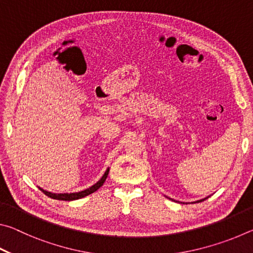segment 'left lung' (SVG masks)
I'll list each match as a JSON object with an SVG mask.
<instances>
[{"instance_id": "1", "label": "left lung", "mask_w": 253, "mask_h": 253, "mask_svg": "<svg viewBox=\"0 0 253 253\" xmlns=\"http://www.w3.org/2000/svg\"><path fill=\"white\" fill-rule=\"evenodd\" d=\"M202 201H203V200H201V202H202Z\"/></svg>"}]
</instances>
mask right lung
I'll return each instance as SVG.
<instances>
[{"instance_id":"1","label":"right lung","mask_w":253,"mask_h":253,"mask_svg":"<svg viewBox=\"0 0 253 253\" xmlns=\"http://www.w3.org/2000/svg\"><path fill=\"white\" fill-rule=\"evenodd\" d=\"M108 173H109V169L106 170L105 174L102 175V177L98 181L96 184H93V185L91 187L87 188V190L84 191H81V192H78V193H63V194H57V193H51V192H48V191H44L42 190V188H40V190L43 192V193L49 196V198L51 199H54V200H61V201H74V200H78V199H81V198H84V196H87L89 194L93 193V192H96L98 188H99L102 184L105 183L107 176H108Z\"/></svg>"}]
</instances>
